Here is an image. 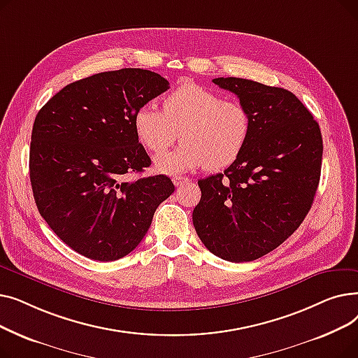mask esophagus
Segmentation results:
<instances>
[{
    "label": "esophagus",
    "instance_id": "1",
    "mask_svg": "<svg viewBox=\"0 0 358 358\" xmlns=\"http://www.w3.org/2000/svg\"><path fill=\"white\" fill-rule=\"evenodd\" d=\"M173 182H174L176 187H180V185H182V184H185V182H189V178H187V177H181V176H174V177H173Z\"/></svg>",
    "mask_w": 358,
    "mask_h": 358
}]
</instances>
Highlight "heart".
Masks as SVG:
<instances>
[{
  "label": "heart",
  "instance_id": "heart-1",
  "mask_svg": "<svg viewBox=\"0 0 358 358\" xmlns=\"http://www.w3.org/2000/svg\"><path fill=\"white\" fill-rule=\"evenodd\" d=\"M134 129L141 145L155 155L165 152L180 134L182 145L155 159L158 173L181 174L203 165L216 171L243 152L251 135V117L239 101L223 100L197 84H184L164 99L162 111L154 104L139 107Z\"/></svg>",
  "mask_w": 358,
  "mask_h": 358
}]
</instances>
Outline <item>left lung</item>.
<instances>
[{"mask_svg":"<svg viewBox=\"0 0 358 358\" xmlns=\"http://www.w3.org/2000/svg\"><path fill=\"white\" fill-rule=\"evenodd\" d=\"M213 83L245 106L251 135L223 173L199 180L193 224L216 257L254 261L281 245L310 210L321 178V129L285 88L234 77Z\"/></svg>","mask_w":358,"mask_h":358,"instance_id":"8db88e82","label":"left lung"}]
</instances>
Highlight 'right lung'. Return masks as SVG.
<instances>
[{"mask_svg":"<svg viewBox=\"0 0 358 358\" xmlns=\"http://www.w3.org/2000/svg\"><path fill=\"white\" fill-rule=\"evenodd\" d=\"M168 88L152 71L100 72L68 84L37 113L29 158L34 201L78 254L96 261L127 255L174 193L166 176L123 181L150 165L135 134V113Z\"/></svg>","mask_w":358,"mask_h":358,"instance_id":"add662e5","label":"right lung"}]
</instances>
